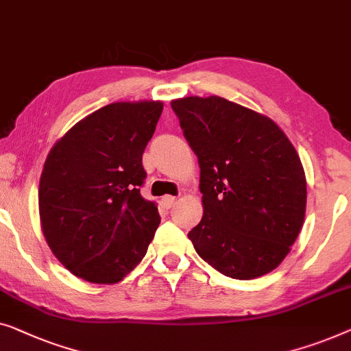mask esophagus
<instances>
[{"instance_id":"34e87169","label":"esophagus","mask_w":351,"mask_h":351,"mask_svg":"<svg viewBox=\"0 0 351 351\" xmlns=\"http://www.w3.org/2000/svg\"><path fill=\"white\" fill-rule=\"evenodd\" d=\"M176 200L178 199L173 195H165L164 199H162V202H164V205H165V208H171V206L176 204Z\"/></svg>"}]
</instances>
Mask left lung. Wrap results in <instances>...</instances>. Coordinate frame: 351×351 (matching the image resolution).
Instances as JSON below:
<instances>
[{
    "instance_id": "8db88e82",
    "label": "left lung",
    "mask_w": 351,
    "mask_h": 351,
    "mask_svg": "<svg viewBox=\"0 0 351 351\" xmlns=\"http://www.w3.org/2000/svg\"><path fill=\"white\" fill-rule=\"evenodd\" d=\"M200 167L204 216L187 237L221 274L253 280L283 263L302 229L300 157L270 117L226 98L171 101Z\"/></svg>"
}]
</instances>
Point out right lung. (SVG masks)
I'll return each mask as SVG.
<instances>
[{"label": "right lung", "mask_w": 351, "mask_h": 351, "mask_svg": "<svg viewBox=\"0 0 351 351\" xmlns=\"http://www.w3.org/2000/svg\"><path fill=\"white\" fill-rule=\"evenodd\" d=\"M164 103L117 101L73 125L49 151L39 219L49 248L79 278L112 285L136 267L160 224L143 199V152Z\"/></svg>", "instance_id": "obj_1"}]
</instances>
